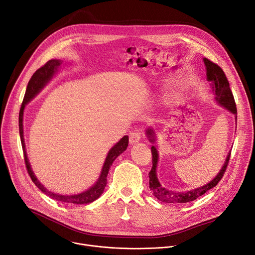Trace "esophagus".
Returning a JSON list of instances; mask_svg holds the SVG:
<instances>
[{
    "label": "esophagus",
    "instance_id": "1",
    "mask_svg": "<svg viewBox=\"0 0 255 255\" xmlns=\"http://www.w3.org/2000/svg\"><path fill=\"white\" fill-rule=\"evenodd\" d=\"M141 135H142V132L141 130L137 129V130H134L133 132L130 133V136H129V142L131 144H134V143H137L140 138H141Z\"/></svg>",
    "mask_w": 255,
    "mask_h": 255
}]
</instances>
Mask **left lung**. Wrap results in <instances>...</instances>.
Listing matches in <instances>:
<instances>
[{
	"mask_svg": "<svg viewBox=\"0 0 255 255\" xmlns=\"http://www.w3.org/2000/svg\"><path fill=\"white\" fill-rule=\"evenodd\" d=\"M204 62H205L206 71H207V80L211 82L212 91L216 95L215 99L218 101V104L220 106L229 110L231 113L235 114L237 119V107H236L234 95L230 88V84L226 77V74L224 73L222 67H220L218 64L212 62L211 60L204 58ZM146 134H147V137L149 138V141L154 142L155 141L154 130L147 129ZM151 155H152V166L148 173V176H149V189L152 192V194H154V196L159 201H162L165 203H188L198 199L202 195H204L206 192L213 189L214 186L220 181V179L223 178L228 168L229 161L231 158V151L227 157V160L222 168V170L219 171V173L216 175V177L213 180H211L208 184H205L204 186H201L199 189L188 191L184 193L167 191L166 189L163 188V186L160 184L156 174V168L158 163V151L154 145L151 146Z\"/></svg>",
	"mask_w": 255,
	"mask_h": 255,
	"instance_id": "8db88e82",
	"label": "left lung"
}]
</instances>
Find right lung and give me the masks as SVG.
Returning a JSON list of instances; mask_svg holds the SVG:
<instances>
[{
	"label": "right lung",
	"instance_id": "obj_1",
	"mask_svg": "<svg viewBox=\"0 0 255 255\" xmlns=\"http://www.w3.org/2000/svg\"><path fill=\"white\" fill-rule=\"evenodd\" d=\"M60 65V60L57 59H52L49 60L48 62H46L43 66H41L39 70L36 71V73L33 74L27 84L26 87V91L23 97V101L22 105L19 111V134H20V139H21V145H22V149H23V157H24V162H25V166H26V170L28 175L30 176L31 180L33 181L38 188L45 193L47 196L51 197L54 200L60 201V202H64V203H73V204H88V203L93 202L94 200H96L97 198H99V196L104 193V190L107 185L108 182V174L110 171V168L113 164V162L115 161V159L122 154V152L127 148L128 146V136H124L122 137V139H120L116 145H114V147L111 148V150L109 151L107 160L105 162L104 168H103V172H101V175L98 179V181L92 186L91 189H89L88 191L81 193L79 195H73V196H62V195H57L54 194L52 192L47 191L44 186L41 184V182L36 178L35 174H33L27 156H26V151H25V144H24V138H23V110L25 105L30 101V99H32L35 97L40 90L45 86V84L52 78L53 74L55 73V71L57 70V67Z\"/></svg>",
	"mask_w": 255,
	"mask_h": 255
}]
</instances>
